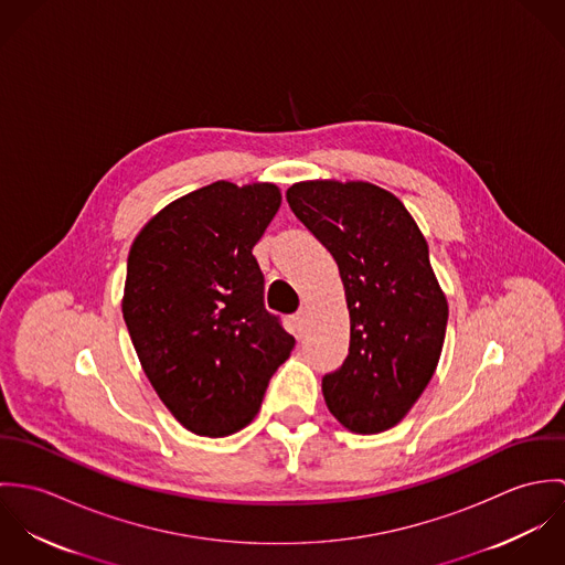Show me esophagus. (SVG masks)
I'll return each instance as SVG.
<instances>
[{
	"mask_svg": "<svg viewBox=\"0 0 565 565\" xmlns=\"http://www.w3.org/2000/svg\"><path fill=\"white\" fill-rule=\"evenodd\" d=\"M291 322H294V328H296L298 332H302V330H305V322H307V313H305V311L294 313V316H291Z\"/></svg>",
	"mask_w": 565,
	"mask_h": 565,
	"instance_id": "1",
	"label": "esophagus"
}]
</instances>
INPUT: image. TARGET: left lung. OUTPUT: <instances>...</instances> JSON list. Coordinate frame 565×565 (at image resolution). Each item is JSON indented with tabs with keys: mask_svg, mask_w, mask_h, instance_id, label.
<instances>
[{
	"mask_svg": "<svg viewBox=\"0 0 565 565\" xmlns=\"http://www.w3.org/2000/svg\"><path fill=\"white\" fill-rule=\"evenodd\" d=\"M287 202L337 260L350 311L348 356L322 379L326 406L352 433H383L426 390L446 337L426 239L403 202L370 182H298Z\"/></svg>",
	"mask_w": 565,
	"mask_h": 565,
	"instance_id": "left-lung-1",
	"label": "left lung"
}]
</instances>
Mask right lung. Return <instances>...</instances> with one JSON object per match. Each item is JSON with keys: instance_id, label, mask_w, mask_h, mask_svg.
<instances>
[{"instance_id": "add662e5", "label": "right lung", "mask_w": 565, "mask_h": 565, "mask_svg": "<svg viewBox=\"0 0 565 565\" xmlns=\"http://www.w3.org/2000/svg\"><path fill=\"white\" fill-rule=\"evenodd\" d=\"M278 206L276 184L220 180L167 204L130 247L124 320L159 398L195 435L247 426L296 345L265 309L252 254Z\"/></svg>"}]
</instances>
